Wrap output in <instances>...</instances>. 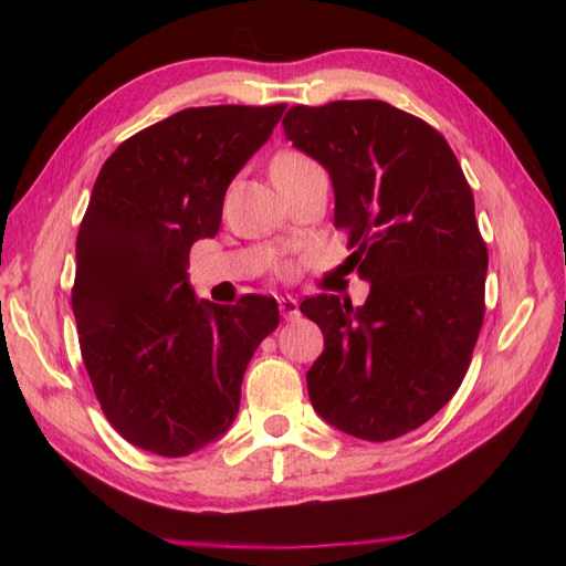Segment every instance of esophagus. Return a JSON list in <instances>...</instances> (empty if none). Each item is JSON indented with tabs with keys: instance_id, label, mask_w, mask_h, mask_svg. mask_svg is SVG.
<instances>
[{
	"instance_id": "1",
	"label": "esophagus",
	"mask_w": 566,
	"mask_h": 566,
	"mask_svg": "<svg viewBox=\"0 0 566 566\" xmlns=\"http://www.w3.org/2000/svg\"><path fill=\"white\" fill-rule=\"evenodd\" d=\"M280 311H282V318L284 321H294V318H298L302 316V311H298V304H296V298H280Z\"/></svg>"
}]
</instances>
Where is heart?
<instances>
[{
  "label": "heart",
  "mask_w": 566,
  "mask_h": 566,
  "mask_svg": "<svg viewBox=\"0 0 566 566\" xmlns=\"http://www.w3.org/2000/svg\"><path fill=\"white\" fill-rule=\"evenodd\" d=\"M316 172H323L316 160H311L306 153L298 150H282L280 155H274L272 160V177L276 185L294 182V179H302Z\"/></svg>",
  "instance_id": "heart-1"
}]
</instances>
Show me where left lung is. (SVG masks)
<instances>
[{"instance_id":"8db88e82","label":"left lung","mask_w":566,"mask_h":566,"mask_svg":"<svg viewBox=\"0 0 566 566\" xmlns=\"http://www.w3.org/2000/svg\"><path fill=\"white\" fill-rule=\"evenodd\" d=\"M282 126L328 170L333 223L369 282L363 306L335 294L298 306L323 331L308 399L347 436H406L460 389L482 331L489 255L472 189L448 140L387 102L292 106Z\"/></svg>"}]
</instances>
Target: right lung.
<instances>
[{
    "mask_svg": "<svg viewBox=\"0 0 566 566\" xmlns=\"http://www.w3.org/2000/svg\"><path fill=\"white\" fill-rule=\"evenodd\" d=\"M286 106H199L130 136L94 182L72 286L82 359L109 423L185 457L233 426L252 353L280 326L270 296L197 298L189 250L219 233L223 197Z\"/></svg>",
    "mask_w": 566,
    "mask_h": 566,
    "instance_id": "obj_1",
    "label": "right lung"
}]
</instances>
